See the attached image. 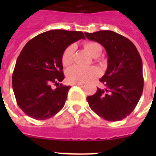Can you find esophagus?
<instances>
[{
  "label": "esophagus",
  "mask_w": 156,
  "mask_h": 156,
  "mask_svg": "<svg viewBox=\"0 0 156 156\" xmlns=\"http://www.w3.org/2000/svg\"><path fill=\"white\" fill-rule=\"evenodd\" d=\"M72 86H82L83 85V83H73L72 84H71Z\"/></svg>",
  "instance_id": "esophagus-1"
}]
</instances>
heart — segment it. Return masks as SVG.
Returning a JSON list of instances; mask_svg holds the SVG:
<instances>
[{
	"instance_id": "obj_1",
	"label": "heart",
	"mask_w": 156,
	"mask_h": 156,
	"mask_svg": "<svg viewBox=\"0 0 156 156\" xmlns=\"http://www.w3.org/2000/svg\"><path fill=\"white\" fill-rule=\"evenodd\" d=\"M84 48L87 51L91 56L101 52L102 48L96 42H87L84 44ZM74 47L73 45L66 48L62 54V65L65 67H68L73 63V56ZM100 74V71L97 68L90 66V67H83V66H74L69 69L67 71V78L71 83H85L91 78H95Z\"/></svg>"
}]
</instances>
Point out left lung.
<instances>
[{
	"label": "left lung",
	"mask_w": 156,
	"mask_h": 156,
	"mask_svg": "<svg viewBox=\"0 0 156 156\" xmlns=\"http://www.w3.org/2000/svg\"><path fill=\"white\" fill-rule=\"evenodd\" d=\"M88 40L104 46L108 68L100 78L104 87L87 100L98 116L109 121H121L133 111L143 90V61L135 45L112 30L85 33Z\"/></svg>",
	"instance_id": "8db88e82"
}]
</instances>
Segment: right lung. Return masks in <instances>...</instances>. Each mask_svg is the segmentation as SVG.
Segmentation results:
<instances>
[{
    "label": "right lung",
    "instance_id": "right-lung-1",
    "mask_svg": "<svg viewBox=\"0 0 156 156\" xmlns=\"http://www.w3.org/2000/svg\"><path fill=\"white\" fill-rule=\"evenodd\" d=\"M85 39L82 31L52 30L28 41L20 52L12 76L16 101L31 118L46 120L62 109L69 86L60 84L65 76L62 54L71 44ZM52 84L57 88L52 89Z\"/></svg>",
    "mask_w": 156,
    "mask_h": 156
}]
</instances>
